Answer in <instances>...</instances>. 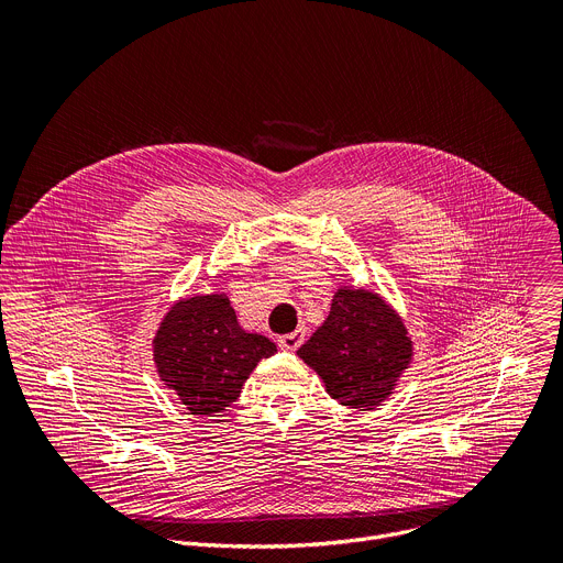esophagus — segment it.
Masks as SVG:
<instances>
[{
    "label": "esophagus",
    "mask_w": 563,
    "mask_h": 563,
    "mask_svg": "<svg viewBox=\"0 0 563 563\" xmlns=\"http://www.w3.org/2000/svg\"><path fill=\"white\" fill-rule=\"evenodd\" d=\"M302 341H305V330H296V332H291V334H283V336H278V345H280V350H287V352L298 350Z\"/></svg>",
    "instance_id": "esophagus-1"
}]
</instances>
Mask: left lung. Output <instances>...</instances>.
<instances>
[{"label":"left lung","instance_id":"1","mask_svg":"<svg viewBox=\"0 0 563 563\" xmlns=\"http://www.w3.org/2000/svg\"><path fill=\"white\" fill-rule=\"evenodd\" d=\"M412 339L398 313L374 291L341 287L330 316L298 356L341 406L374 410L412 361Z\"/></svg>","mask_w":563,"mask_h":563}]
</instances>
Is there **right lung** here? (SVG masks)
I'll return each mask as SVG.
<instances>
[{"label": "right lung", "instance_id": "obj_1", "mask_svg": "<svg viewBox=\"0 0 563 563\" xmlns=\"http://www.w3.org/2000/svg\"><path fill=\"white\" fill-rule=\"evenodd\" d=\"M276 345L238 325L224 294L191 296L176 302L153 339L159 378L196 417H211L240 396L261 358Z\"/></svg>", "mask_w": 563, "mask_h": 563}]
</instances>
